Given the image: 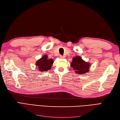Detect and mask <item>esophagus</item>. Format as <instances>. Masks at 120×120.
<instances>
[{
	"label": "esophagus",
	"mask_w": 120,
	"mask_h": 120,
	"mask_svg": "<svg viewBox=\"0 0 120 120\" xmlns=\"http://www.w3.org/2000/svg\"><path fill=\"white\" fill-rule=\"evenodd\" d=\"M60 58H61V59H64V56H60Z\"/></svg>",
	"instance_id": "34e87169"
}]
</instances>
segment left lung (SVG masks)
Masks as SVG:
<instances>
[{
  "label": "left lung",
  "mask_w": 120,
  "mask_h": 120,
  "mask_svg": "<svg viewBox=\"0 0 120 120\" xmlns=\"http://www.w3.org/2000/svg\"><path fill=\"white\" fill-rule=\"evenodd\" d=\"M71 67L78 74H84L89 71L90 64L82 60L80 56H77L72 59Z\"/></svg>",
  "instance_id": "1"
}]
</instances>
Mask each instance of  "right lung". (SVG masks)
Instances as JSON below:
<instances>
[{
	"instance_id": "right-lung-1",
	"label": "right lung",
	"mask_w": 120,
	"mask_h": 120,
	"mask_svg": "<svg viewBox=\"0 0 120 120\" xmlns=\"http://www.w3.org/2000/svg\"><path fill=\"white\" fill-rule=\"evenodd\" d=\"M53 61L52 59H48L47 55L43 56L41 59L38 60L36 65L41 71H47L51 68Z\"/></svg>"
}]
</instances>
